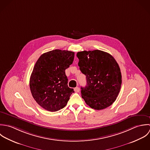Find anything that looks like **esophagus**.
<instances>
[{"label":"esophagus","mask_w":150,"mask_h":150,"mask_svg":"<svg viewBox=\"0 0 150 150\" xmlns=\"http://www.w3.org/2000/svg\"><path fill=\"white\" fill-rule=\"evenodd\" d=\"M74 91H75V92H76V93H78V92H79V91H80V89H79V88H78V87H76L75 88H74Z\"/></svg>","instance_id":"obj_1"}]
</instances>
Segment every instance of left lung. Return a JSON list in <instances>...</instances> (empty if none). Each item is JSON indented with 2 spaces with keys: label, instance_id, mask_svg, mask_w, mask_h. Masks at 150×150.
I'll list each match as a JSON object with an SVG mask.
<instances>
[{
  "label": "left lung",
  "instance_id": "8db88e82",
  "mask_svg": "<svg viewBox=\"0 0 150 150\" xmlns=\"http://www.w3.org/2000/svg\"><path fill=\"white\" fill-rule=\"evenodd\" d=\"M78 65L86 75L87 85L81 87L86 104L97 110L105 109L115 101L122 84L120 67L109 53L95 50L77 53Z\"/></svg>",
  "mask_w": 150,
  "mask_h": 150
}]
</instances>
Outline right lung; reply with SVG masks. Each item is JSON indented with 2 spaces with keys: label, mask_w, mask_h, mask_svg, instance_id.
<instances>
[{
  "label": "right lung",
  "mask_w": 150,
  "mask_h": 150,
  "mask_svg": "<svg viewBox=\"0 0 150 150\" xmlns=\"http://www.w3.org/2000/svg\"><path fill=\"white\" fill-rule=\"evenodd\" d=\"M74 52L56 49L42 54L30 80L32 95L45 110L55 112L67 104L74 89L68 86L65 71L73 62Z\"/></svg>",
  "instance_id": "obj_1"
}]
</instances>
